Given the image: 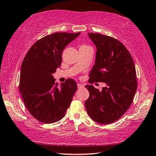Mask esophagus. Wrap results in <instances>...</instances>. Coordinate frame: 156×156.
Here are the masks:
<instances>
[{"label":"esophagus","mask_w":156,"mask_h":156,"mask_svg":"<svg viewBox=\"0 0 156 156\" xmlns=\"http://www.w3.org/2000/svg\"><path fill=\"white\" fill-rule=\"evenodd\" d=\"M77 86H78V88H83V86L82 84L78 83V84H77Z\"/></svg>","instance_id":"34e87169"}]
</instances>
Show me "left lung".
Segmentation results:
<instances>
[{"label": "left lung", "mask_w": 156, "mask_h": 156, "mask_svg": "<svg viewBox=\"0 0 156 156\" xmlns=\"http://www.w3.org/2000/svg\"><path fill=\"white\" fill-rule=\"evenodd\" d=\"M96 46L95 65L89 75V83L104 82L99 90L86 85L90 93L85 102L88 115L101 124L119 119L129 108L137 90L133 59L123 43L112 37L88 33Z\"/></svg>", "instance_id": "left-lung-1"}]
</instances>
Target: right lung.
Segmentation results:
<instances>
[{
    "label": "right lung",
    "instance_id": "obj_1",
    "mask_svg": "<svg viewBox=\"0 0 156 156\" xmlns=\"http://www.w3.org/2000/svg\"><path fill=\"white\" fill-rule=\"evenodd\" d=\"M80 33H55L33 44L23 61L19 90L25 105L33 117L44 123L62 119L77 90V83L68 78L60 86L53 74L61 65L66 45Z\"/></svg>",
    "mask_w": 156,
    "mask_h": 156
}]
</instances>
